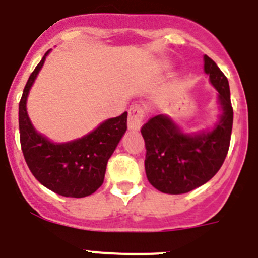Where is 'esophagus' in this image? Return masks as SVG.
I'll return each mask as SVG.
<instances>
[{"instance_id": "obj_1", "label": "esophagus", "mask_w": 258, "mask_h": 258, "mask_svg": "<svg viewBox=\"0 0 258 258\" xmlns=\"http://www.w3.org/2000/svg\"><path fill=\"white\" fill-rule=\"evenodd\" d=\"M143 111L141 107L133 106L129 109V117H127V127L131 131H140L142 125Z\"/></svg>"}]
</instances>
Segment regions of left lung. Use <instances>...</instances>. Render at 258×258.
<instances>
[{"label":"left lung","instance_id":"left-lung-1","mask_svg":"<svg viewBox=\"0 0 258 258\" xmlns=\"http://www.w3.org/2000/svg\"><path fill=\"white\" fill-rule=\"evenodd\" d=\"M203 59L204 72L217 90V121L200 131L186 132L170 116L157 115L141 129L146 175L164 194H186L207 183L220 170L229 151L232 131L229 81L209 56Z\"/></svg>","mask_w":258,"mask_h":258}]
</instances>
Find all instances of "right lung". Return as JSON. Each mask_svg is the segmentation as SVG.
Listing matches in <instances>:
<instances>
[{"label":"right lung","instance_id":"1","mask_svg":"<svg viewBox=\"0 0 258 258\" xmlns=\"http://www.w3.org/2000/svg\"><path fill=\"white\" fill-rule=\"evenodd\" d=\"M46 51L29 76L19 103V132L22 151L32 174L45 187L66 198H85L101 187L108 159L126 132L127 112L107 118L81 138L52 142L38 133L27 112V99Z\"/></svg>","mask_w":258,"mask_h":258}]
</instances>
